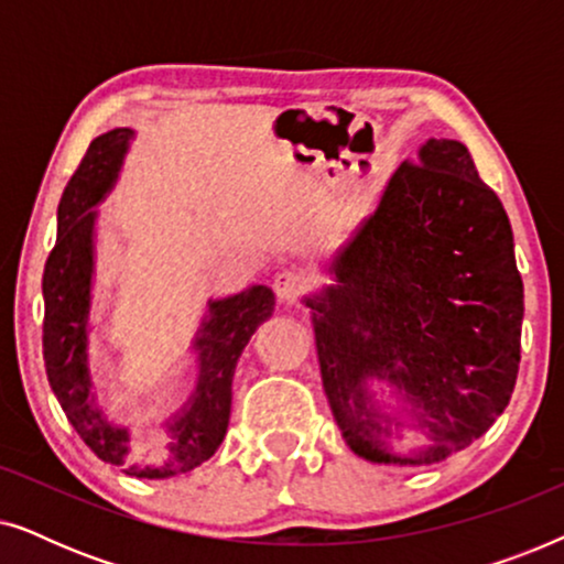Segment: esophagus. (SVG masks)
<instances>
[{"instance_id":"34e87169","label":"esophagus","mask_w":564,"mask_h":564,"mask_svg":"<svg viewBox=\"0 0 564 564\" xmlns=\"http://www.w3.org/2000/svg\"><path fill=\"white\" fill-rule=\"evenodd\" d=\"M305 274L297 272V269H282V272L274 276V292L282 303H295V300L305 292Z\"/></svg>"}]
</instances>
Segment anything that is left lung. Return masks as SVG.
<instances>
[{"instance_id": "8db88e82", "label": "left lung", "mask_w": 564, "mask_h": 564, "mask_svg": "<svg viewBox=\"0 0 564 564\" xmlns=\"http://www.w3.org/2000/svg\"><path fill=\"white\" fill-rule=\"evenodd\" d=\"M328 272L334 284L303 303L349 449L377 465H436L480 438L519 375L523 282L511 223L467 145L429 138ZM405 425L424 444L403 455L391 442Z\"/></svg>"}]
</instances>
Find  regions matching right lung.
<instances>
[{
	"mask_svg": "<svg viewBox=\"0 0 564 564\" xmlns=\"http://www.w3.org/2000/svg\"><path fill=\"white\" fill-rule=\"evenodd\" d=\"M133 135L130 128H115L95 138L61 197L56 246L43 272V359L51 390L84 444L102 462L126 467L128 475L164 480L199 467L220 446L238 357L253 330L274 313V292L251 284L236 295L207 300V313L189 346L197 367L195 390L153 434L143 436L107 419L91 390L87 354L99 215L95 207L118 182Z\"/></svg>",
	"mask_w": 564,
	"mask_h": 564,
	"instance_id": "add662e5",
	"label": "right lung"
}]
</instances>
